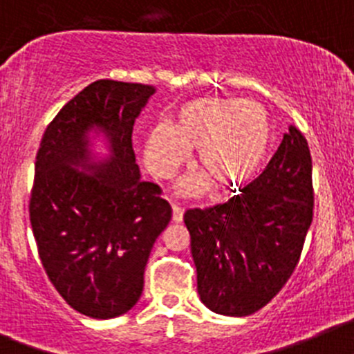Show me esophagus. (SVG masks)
I'll list each match as a JSON object with an SVG mask.
<instances>
[{"label":"esophagus","instance_id":"1","mask_svg":"<svg viewBox=\"0 0 354 354\" xmlns=\"http://www.w3.org/2000/svg\"><path fill=\"white\" fill-rule=\"evenodd\" d=\"M173 221L174 222H181L183 221V208L176 203H173Z\"/></svg>","mask_w":354,"mask_h":354}]
</instances>
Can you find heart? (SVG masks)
<instances>
[{
    "mask_svg": "<svg viewBox=\"0 0 354 354\" xmlns=\"http://www.w3.org/2000/svg\"><path fill=\"white\" fill-rule=\"evenodd\" d=\"M272 136L266 111L238 98H205L181 107L174 127L160 123L146 142V164L157 178L173 176L197 151L196 167L218 189H229L252 178L263 162ZM203 181L183 185V192L203 189Z\"/></svg>",
    "mask_w": 354,
    "mask_h": 354,
    "instance_id": "heart-1",
    "label": "heart"
}]
</instances>
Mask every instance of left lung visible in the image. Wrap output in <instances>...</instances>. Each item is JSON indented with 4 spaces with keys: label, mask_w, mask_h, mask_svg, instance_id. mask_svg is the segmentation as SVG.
Returning <instances> with one entry per match:
<instances>
[{
    "label": "left lung",
    "mask_w": 354,
    "mask_h": 354,
    "mask_svg": "<svg viewBox=\"0 0 354 354\" xmlns=\"http://www.w3.org/2000/svg\"><path fill=\"white\" fill-rule=\"evenodd\" d=\"M312 215L310 149L289 125L252 183L224 203L185 212L201 301L224 316H250L272 301L300 261Z\"/></svg>",
    "instance_id": "obj_1"
}]
</instances>
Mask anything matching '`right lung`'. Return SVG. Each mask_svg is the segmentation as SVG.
<instances>
[{"mask_svg":"<svg viewBox=\"0 0 354 354\" xmlns=\"http://www.w3.org/2000/svg\"><path fill=\"white\" fill-rule=\"evenodd\" d=\"M153 91L91 82L54 116L37 151L30 222L38 257L63 300L93 319L138 304L149 252L173 215L160 187L141 180L132 148L133 122ZM95 124L113 146L111 162L98 168L84 164L85 132ZM79 165L95 176L74 170Z\"/></svg>","mask_w":354,"mask_h":354,"instance_id":"add662e5","label":"right lung"}]
</instances>
